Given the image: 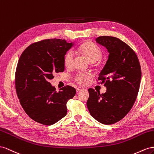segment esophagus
I'll return each instance as SVG.
<instances>
[{
    "mask_svg": "<svg viewBox=\"0 0 154 154\" xmlns=\"http://www.w3.org/2000/svg\"><path fill=\"white\" fill-rule=\"evenodd\" d=\"M83 90L82 88H80V87H79V88H76V90H77V92H79V91H80L81 90Z\"/></svg>",
    "mask_w": 154,
    "mask_h": 154,
    "instance_id": "esophagus-1",
    "label": "esophagus"
}]
</instances>
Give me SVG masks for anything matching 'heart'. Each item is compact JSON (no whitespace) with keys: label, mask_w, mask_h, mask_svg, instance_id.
<instances>
[{"label":"heart","mask_w":154,"mask_h":154,"mask_svg":"<svg viewBox=\"0 0 154 154\" xmlns=\"http://www.w3.org/2000/svg\"><path fill=\"white\" fill-rule=\"evenodd\" d=\"M78 51L86 57V58L91 63H95L102 57L103 53L94 44L91 42H86L78 48ZM75 59V55L73 51H68L64 56V64L66 68H70L73 66ZM91 78V75L86 73L77 74L75 80L81 85H85Z\"/></svg>","instance_id":"b5f03b06"}]
</instances>
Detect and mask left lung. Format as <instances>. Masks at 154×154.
Returning a JSON list of instances; mask_svg holds the SVG:
<instances>
[{"label":"left lung","instance_id":"obj_1","mask_svg":"<svg viewBox=\"0 0 154 154\" xmlns=\"http://www.w3.org/2000/svg\"><path fill=\"white\" fill-rule=\"evenodd\" d=\"M95 41L109 53L98 77L100 83H104L106 91L100 94L88 89L86 104L90 115L97 121L112 125L124 118L132 108L139 90L141 69L135 51L119 38L100 36Z\"/></svg>","mask_w":154,"mask_h":154}]
</instances>
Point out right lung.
<instances>
[{
  "instance_id": "1",
  "label": "right lung",
  "mask_w": 154,
  "mask_h": 154,
  "mask_svg": "<svg viewBox=\"0 0 154 154\" xmlns=\"http://www.w3.org/2000/svg\"><path fill=\"white\" fill-rule=\"evenodd\" d=\"M73 45L64 39L35 42L21 54L15 72V88L26 114L38 123L51 125L67 113L66 103L76 90L66 86L57 91L50 80L64 70V56Z\"/></svg>"
}]
</instances>
